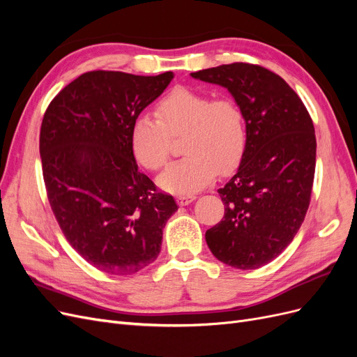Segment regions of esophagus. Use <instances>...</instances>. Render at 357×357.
Wrapping results in <instances>:
<instances>
[{
    "mask_svg": "<svg viewBox=\"0 0 357 357\" xmlns=\"http://www.w3.org/2000/svg\"><path fill=\"white\" fill-rule=\"evenodd\" d=\"M195 195H178L177 197V204L178 205H188L190 204L192 201H195Z\"/></svg>",
    "mask_w": 357,
    "mask_h": 357,
    "instance_id": "obj_1",
    "label": "esophagus"
}]
</instances>
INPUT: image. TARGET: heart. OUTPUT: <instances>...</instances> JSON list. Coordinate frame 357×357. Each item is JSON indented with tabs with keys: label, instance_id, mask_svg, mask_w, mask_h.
<instances>
[{
	"label": "heart",
	"instance_id": "b5f03b06",
	"mask_svg": "<svg viewBox=\"0 0 357 357\" xmlns=\"http://www.w3.org/2000/svg\"><path fill=\"white\" fill-rule=\"evenodd\" d=\"M159 121L138 116L131 126V149L144 168L158 171L171 156V137L183 138L186 155L159 177V186L190 195L215 177L231 174L247 149V121L241 105L231 96H218L188 88L168 92L156 105Z\"/></svg>",
	"mask_w": 357,
	"mask_h": 357
}]
</instances>
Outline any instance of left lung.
Wrapping results in <instances>:
<instances>
[{
  "instance_id": "8db88e82",
  "label": "left lung",
  "mask_w": 357,
  "mask_h": 357,
  "mask_svg": "<svg viewBox=\"0 0 357 357\" xmlns=\"http://www.w3.org/2000/svg\"><path fill=\"white\" fill-rule=\"evenodd\" d=\"M190 75L228 89L248 132L238 171L218 190L223 219L205 240L220 262L261 268L284 250L305 219L316 171L314 125L298 93L262 66L234 62Z\"/></svg>"
}]
</instances>
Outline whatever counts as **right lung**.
<instances>
[{
    "instance_id": "add662e5",
    "label": "right lung",
    "mask_w": 357,
    "mask_h": 357,
    "mask_svg": "<svg viewBox=\"0 0 357 357\" xmlns=\"http://www.w3.org/2000/svg\"><path fill=\"white\" fill-rule=\"evenodd\" d=\"M174 79L96 70L49 104L40 129L47 199L67 241L100 271L131 275L160 252L177 211L171 195L138 171L131 126Z\"/></svg>"
}]
</instances>
